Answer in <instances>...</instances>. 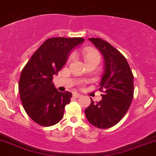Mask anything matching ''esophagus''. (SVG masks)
<instances>
[{
  "label": "esophagus",
  "mask_w": 156,
  "mask_h": 156,
  "mask_svg": "<svg viewBox=\"0 0 156 156\" xmlns=\"http://www.w3.org/2000/svg\"><path fill=\"white\" fill-rule=\"evenodd\" d=\"M81 94L78 93V92H74V93H73V97H74V98H80V97H81Z\"/></svg>",
  "instance_id": "obj_1"
}]
</instances>
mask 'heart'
I'll list each match as a JSON object with an SVG mask.
<instances>
[{
  "label": "heart",
  "instance_id": "b5f03b06",
  "mask_svg": "<svg viewBox=\"0 0 156 156\" xmlns=\"http://www.w3.org/2000/svg\"><path fill=\"white\" fill-rule=\"evenodd\" d=\"M94 58H100V55L98 51L93 48H85L84 50V61Z\"/></svg>",
  "mask_w": 156,
  "mask_h": 156
}]
</instances>
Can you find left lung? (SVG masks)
Masks as SVG:
<instances>
[{
    "mask_svg": "<svg viewBox=\"0 0 156 156\" xmlns=\"http://www.w3.org/2000/svg\"><path fill=\"white\" fill-rule=\"evenodd\" d=\"M90 42L104 57V69L100 90L102 100L91 99L84 110L89 123L101 129L115 126L122 120L133 98V75L125 57L110 43L100 38H90Z\"/></svg>",
    "mask_w": 156,
    "mask_h": 156,
    "instance_id": "left-lung-1",
    "label": "left lung"
}]
</instances>
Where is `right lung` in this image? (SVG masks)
<instances>
[{"label": "right lung", "mask_w": 156, "mask_h": 156, "mask_svg": "<svg viewBox=\"0 0 156 156\" xmlns=\"http://www.w3.org/2000/svg\"><path fill=\"white\" fill-rule=\"evenodd\" d=\"M84 40L54 37L46 40L33 53L21 72L19 91L24 110L38 124L50 126L60 121L71 92H60L52 82L65 66L71 51Z\"/></svg>", "instance_id": "1"}]
</instances>
